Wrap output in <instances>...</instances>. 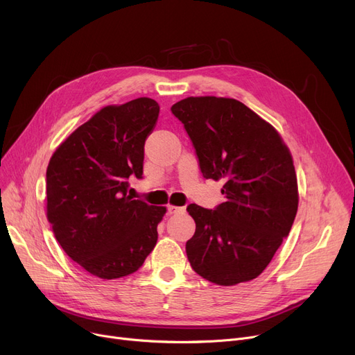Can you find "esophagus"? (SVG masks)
Masks as SVG:
<instances>
[{"label": "esophagus", "instance_id": "34e87169", "mask_svg": "<svg viewBox=\"0 0 355 355\" xmlns=\"http://www.w3.org/2000/svg\"><path fill=\"white\" fill-rule=\"evenodd\" d=\"M184 207H177V206H168L166 207V213L168 214H177V213H182Z\"/></svg>", "mask_w": 355, "mask_h": 355}]
</instances>
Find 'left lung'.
Listing matches in <instances>:
<instances>
[{"mask_svg":"<svg viewBox=\"0 0 355 355\" xmlns=\"http://www.w3.org/2000/svg\"><path fill=\"white\" fill-rule=\"evenodd\" d=\"M193 142L202 177L225 181L214 209L187 207L196 233L185 252L196 273L232 286L262 273L297 211L292 155L276 129L236 99L187 98L171 106Z\"/></svg>","mask_w":355,"mask_h":355,"instance_id":"obj_1","label":"left lung"}]
</instances>
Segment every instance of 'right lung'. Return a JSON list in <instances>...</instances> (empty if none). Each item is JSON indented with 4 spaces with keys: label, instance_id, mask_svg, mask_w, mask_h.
Returning <instances> with one entry per match:
<instances>
[{
    "label": "right lung",
    "instance_id": "add662e5",
    "mask_svg": "<svg viewBox=\"0 0 355 355\" xmlns=\"http://www.w3.org/2000/svg\"><path fill=\"white\" fill-rule=\"evenodd\" d=\"M159 105L138 98L106 106L53 154L46 173L47 218L66 254L101 279L137 272L157 245L165 207L128 196L142 178L144 146Z\"/></svg>",
    "mask_w": 355,
    "mask_h": 355
}]
</instances>
